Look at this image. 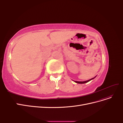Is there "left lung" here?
Masks as SVG:
<instances>
[{
    "label": "left lung",
    "instance_id": "obj_1",
    "mask_svg": "<svg viewBox=\"0 0 123 123\" xmlns=\"http://www.w3.org/2000/svg\"><path fill=\"white\" fill-rule=\"evenodd\" d=\"M95 77H96V76H95ZM95 77H93V78H92V79H90V80H86V81H75V83H77V84H85V83H86L88 82V81H90L91 80H93V79H94Z\"/></svg>",
    "mask_w": 123,
    "mask_h": 123
}]
</instances>
